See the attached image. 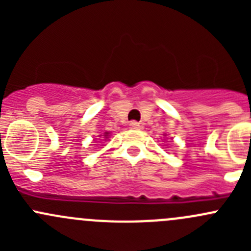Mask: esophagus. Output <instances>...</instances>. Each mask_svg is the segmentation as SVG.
<instances>
[{
	"mask_svg": "<svg viewBox=\"0 0 251 251\" xmlns=\"http://www.w3.org/2000/svg\"><path fill=\"white\" fill-rule=\"evenodd\" d=\"M128 126H130L131 128H138L140 127V123H137V121H131V123L128 124Z\"/></svg>",
	"mask_w": 251,
	"mask_h": 251,
	"instance_id": "esophagus-1",
	"label": "esophagus"
}]
</instances>
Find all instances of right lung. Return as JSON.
Here are the masks:
<instances>
[{
  "mask_svg": "<svg viewBox=\"0 0 251 251\" xmlns=\"http://www.w3.org/2000/svg\"><path fill=\"white\" fill-rule=\"evenodd\" d=\"M104 136H105V137H107V136H108V132H105V135H104Z\"/></svg>",
  "mask_w": 251,
  "mask_h": 251,
  "instance_id": "right-lung-1",
  "label": "right lung"
}]
</instances>
